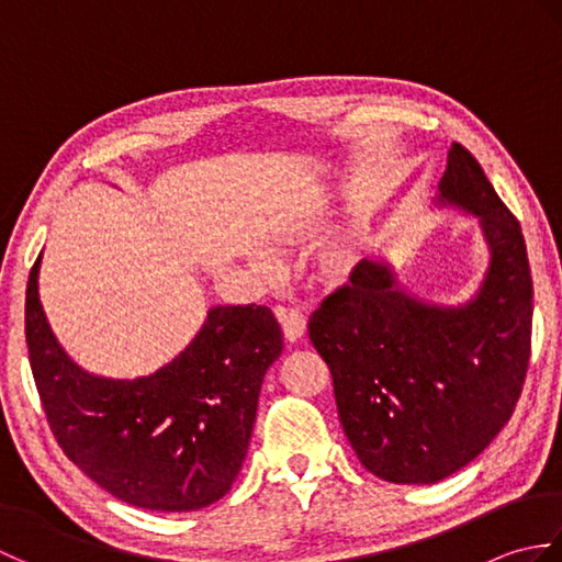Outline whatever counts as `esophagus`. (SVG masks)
Returning a JSON list of instances; mask_svg holds the SVG:
<instances>
[{"label":"esophagus","mask_w":562,"mask_h":562,"mask_svg":"<svg viewBox=\"0 0 562 562\" xmlns=\"http://www.w3.org/2000/svg\"><path fill=\"white\" fill-rule=\"evenodd\" d=\"M274 316H278V321L282 324L284 338H288L290 342H296L306 333V318H304L302 312H294V308L278 306V308H274Z\"/></svg>","instance_id":"1"}]
</instances>
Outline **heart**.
<instances>
[{"label":"heart","mask_w":562,"mask_h":562,"mask_svg":"<svg viewBox=\"0 0 562 562\" xmlns=\"http://www.w3.org/2000/svg\"><path fill=\"white\" fill-rule=\"evenodd\" d=\"M304 236H306L304 229H292L290 232L292 241H302ZM357 262H360V256H357L355 246H340L328 256L324 272H326V278L333 280V282H345L352 274V270L357 268Z\"/></svg>","instance_id":"b5f03b06"}]
</instances>
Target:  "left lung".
<instances>
[{"instance_id":"obj_1","label":"left lung","mask_w":562,"mask_h":562,"mask_svg":"<svg viewBox=\"0 0 562 562\" xmlns=\"http://www.w3.org/2000/svg\"><path fill=\"white\" fill-rule=\"evenodd\" d=\"M437 205L473 214L491 250L469 302L417 300L391 262L364 258L308 321L357 459L401 485L437 483L479 457L515 413L531 355L533 282L521 226L457 142Z\"/></svg>"}]
</instances>
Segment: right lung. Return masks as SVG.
Here are the masks:
<instances>
[{
  "instance_id": "obj_1",
  "label": "right lung",
  "mask_w": 562,
  "mask_h": 562,
  "mask_svg": "<svg viewBox=\"0 0 562 562\" xmlns=\"http://www.w3.org/2000/svg\"><path fill=\"white\" fill-rule=\"evenodd\" d=\"M35 260L26 342L57 445L93 483L142 509L193 512L229 493L254 432L260 384L282 352L268 306H212L198 336L149 376L81 369L47 324Z\"/></svg>"
}]
</instances>
